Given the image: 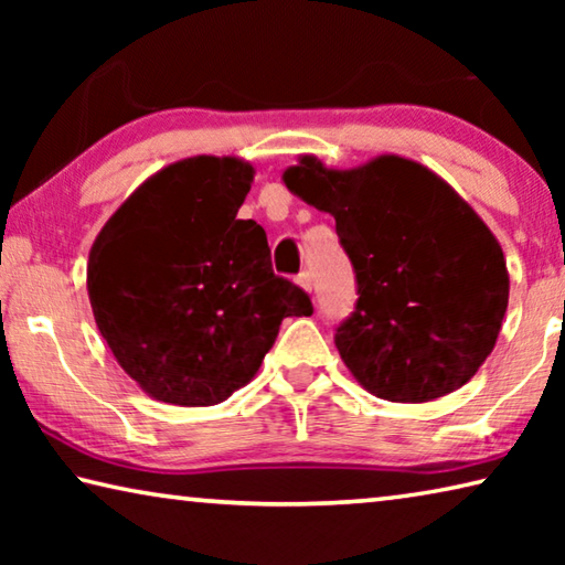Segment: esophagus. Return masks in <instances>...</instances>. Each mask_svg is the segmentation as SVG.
Instances as JSON below:
<instances>
[{
  "label": "esophagus",
  "mask_w": 565,
  "mask_h": 565,
  "mask_svg": "<svg viewBox=\"0 0 565 565\" xmlns=\"http://www.w3.org/2000/svg\"><path fill=\"white\" fill-rule=\"evenodd\" d=\"M296 284H299L303 291H311V274L309 271H301L299 276H296Z\"/></svg>",
  "instance_id": "1"
}]
</instances>
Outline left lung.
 <instances>
[{"instance_id": "left-lung-1", "label": "left lung", "mask_w": 565, "mask_h": 565, "mask_svg": "<svg viewBox=\"0 0 565 565\" xmlns=\"http://www.w3.org/2000/svg\"><path fill=\"white\" fill-rule=\"evenodd\" d=\"M286 189L337 218L359 301L337 329L353 379L379 398L424 404L476 376L509 309L503 248L451 184L381 154L331 169L303 154Z\"/></svg>"}]
</instances>
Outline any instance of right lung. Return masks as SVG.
Instances as JSON below:
<instances>
[{"instance_id":"1","label":"right lung","mask_w":565,"mask_h":565,"mask_svg":"<svg viewBox=\"0 0 565 565\" xmlns=\"http://www.w3.org/2000/svg\"><path fill=\"white\" fill-rule=\"evenodd\" d=\"M254 167L174 161L131 191L89 252L87 291L119 366L151 398L222 404L256 376L286 317L309 296L271 269L269 242L238 218Z\"/></svg>"}]
</instances>
